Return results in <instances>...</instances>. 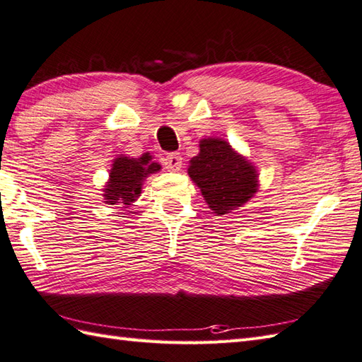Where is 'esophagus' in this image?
<instances>
[{"label":"esophagus","mask_w":362,"mask_h":362,"mask_svg":"<svg viewBox=\"0 0 362 362\" xmlns=\"http://www.w3.org/2000/svg\"><path fill=\"white\" fill-rule=\"evenodd\" d=\"M165 168L168 171H180L182 168V156L177 152L169 153V156L165 158Z\"/></svg>","instance_id":"34e87169"}]
</instances>
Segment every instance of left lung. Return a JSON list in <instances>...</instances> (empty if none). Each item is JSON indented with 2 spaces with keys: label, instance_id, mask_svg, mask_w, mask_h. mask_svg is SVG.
Masks as SVG:
<instances>
[{
  "label": "left lung",
  "instance_id": "left-lung-1",
  "mask_svg": "<svg viewBox=\"0 0 362 362\" xmlns=\"http://www.w3.org/2000/svg\"><path fill=\"white\" fill-rule=\"evenodd\" d=\"M189 160L188 175L218 216L243 206L258 189V174L250 161L222 138H204Z\"/></svg>",
  "mask_w": 362,
  "mask_h": 362
}]
</instances>
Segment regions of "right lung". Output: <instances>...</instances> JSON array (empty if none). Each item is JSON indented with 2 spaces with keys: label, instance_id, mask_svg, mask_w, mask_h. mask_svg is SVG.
Listing matches in <instances>:
<instances>
[{
  "label": "right lung",
  "instance_id": "obj_1",
  "mask_svg": "<svg viewBox=\"0 0 362 362\" xmlns=\"http://www.w3.org/2000/svg\"><path fill=\"white\" fill-rule=\"evenodd\" d=\"M149 153H143L140 158L119 156L113 160L110 179L104 188V202L109 205H124L126 209L141 193L143 182L148 175L158 173L160 165L151 161Z\"/></svg>",
  "mask_w": 362,
  "mask_h": 362
}]
</instances>
